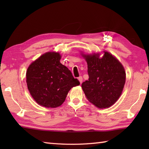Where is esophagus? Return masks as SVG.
I'll list each match as a JSON object with an SVG mask.
<instances>
[{"instance_id":"1","label":"esophagus","mask_w":149,"mask_h":149,"mask_svg":"<svg viewBox=\"0 0 149 149\" xmlns=\"http://www.w3.org/2000/svg\"><path fill=\"white\" fill-rule=\"evenodd\" d=\"M78 79H79V81L80 84H81L82 82H83V77L81 76H79V77H78Z\"/></svg>"}]
</instances>
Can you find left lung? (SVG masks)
<instances>
[{
  "mask_svg": "<svg viewBox=\"0 0 149 149\" xmlns=\"http://www.w3.org/2000/svg\"><path fill=\"white\" fill-rule=\"evenodd\" d=\"M87 63L89 80L81 85L87 99L99 108L111 107L119 99L125 83L122 64L108 52L82 54Z\"/></svg>",
  "mask_w": 149,
  "mask_h": 149,
  "instance_id": "1",
  "label": "left lung"
}]
</instances>
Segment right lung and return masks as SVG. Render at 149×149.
Listing matches in <instances>:
<instances>
[{
  "label": "right lung",
  "instance_id": "obj_1",
  "mask_svg": "<svg viewBox=\"0 0 149 149\" xmlns=\"http://www.w3.org/2000/svg\"><path fill=\"white\" fill-rule=\"evenodd\" d=\"M58 52H49L29 65L26 72L28 90L39 105L56 108L62 105L69 91L80 84L60 62Z\"/></svg>",
  "mask_w": 149,
  "mask_h": 149
}]
</instances>
